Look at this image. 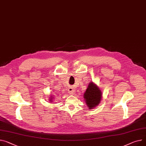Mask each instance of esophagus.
<instances>
[{
    "instance_id": "34e87169",
    "label": "esophagus",
    "mask_w": 146,
    "mask_h": 146,
    "mask_svg": "<svg viewBox=\"0 0 146 146\" xmlns=\"http://www.w3.org/2000/svg\"><path fill=\"white\" fill-rule=\"evenodd\" d=\"M75 91H76V90H75V89H74L73 87H69V90H68V92H69V93L70 94H74Z\"/></svg>"
}]
</instances>
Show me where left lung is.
I'll use <instances>...</instances> for the list:
<instances>
[{
	"label": "left lung",
	"mask_w": 146,
	"mask_h": 146,
	"mask_svg": "<svg viewBox=\"0 0 146 146\" xmlns=\"http://www.w3.org/2000/svg\"><path fill=\"white\" fill-rule=\"evenodd\" d=\"M84 101L89 110L98 106L102 98V92L99 87L93 82L89 83L83 94Z\"/></svg>",
	"instance_id": "1"
}]
</instances>
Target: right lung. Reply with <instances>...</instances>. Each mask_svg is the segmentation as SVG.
<instances>
[{
	"mask_svg": "<svg viewBox=\"0 0 146 146\" xmlns=\"http://www.w3.org/2000/svg\"><path fill=\"white\" fill-rule=\"evenodd\" d=\"M49 99V102H50V103H52L54 99V97L51 95V96H50V98H49V99Z\"/></svg>",
	"mask_w": 146,
	"mask_h": 146,
	"instance_id": "1",
	"label": "right lung"
}]
</instances>
